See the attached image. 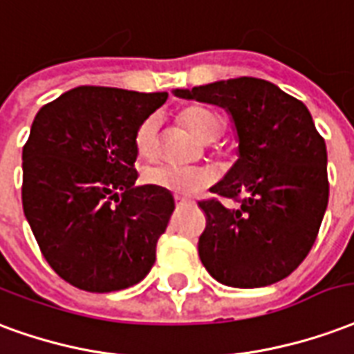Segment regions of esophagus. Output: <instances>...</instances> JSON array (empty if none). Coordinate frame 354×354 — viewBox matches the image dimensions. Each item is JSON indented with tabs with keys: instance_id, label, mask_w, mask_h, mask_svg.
Segmentation results:
<instances>
[{
	"instance_id": "34e87169",
	"label": "esophagus",
	"mask_w": 354,
	"mask_h": 354,
	"mask_svg": "<svg viewBox=\"0 0 354 354\" xmlns=\"http://www.w3.org/2000/svg\"><path fill=\"white\" fill-rule=\"evenodd\" d=\"M175 203H177V207H187V205H194V202H190V200H185V198H175Z\"/></svg>"
}]
</instances>
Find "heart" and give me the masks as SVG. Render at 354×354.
<instances>
[{
    "label": "heart",
    "mask_w": 354,
    "mask_h": 354,
    "mask_svg": "<svg viewBox=\"0 0 354 354\" xmlns=\"http://www.w3.org/2000/svg\"><path fill=\"white\" fill-rule=\"evenodd\" d=\"M183 122L194 131L198 138L209 143L221 138L224 131V120L218 113L202 105H190L180 113ZM136 149L139 156L154 158L158 152V117L151 115L138 126L136 131ZM145 183L167 190L175 196H194L207 188L215 175L207 167H183V166H162L147 167L143 174Z\"/></svg>",
    "instance_id": "heart-1"
}]
</instances>
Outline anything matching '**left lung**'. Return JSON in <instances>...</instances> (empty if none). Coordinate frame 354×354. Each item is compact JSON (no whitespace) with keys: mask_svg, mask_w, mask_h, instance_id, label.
<instances>
[{"mask_svg":"<svg viewBox=\"0 0 354 354\" xmlns=\"http://www.w3.org/2000/svg\"><path fill=\"white\" fill-rule=\"evenodd\" d=\"M228 111L239 160L200 202L205 230L198 252L218 283L237 288L285 279L311 251L328 205L326 145L308 107L273 82L237 77L175 90Z\"/></svg>","mask_w":354,"mask_h":354,"instance_id":"obj_1","label":"left lung"}]
</instances>
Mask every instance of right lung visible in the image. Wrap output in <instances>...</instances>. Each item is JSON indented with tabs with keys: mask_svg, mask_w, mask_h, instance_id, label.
<instances>
[{
	"mask_svg": "<svg viewBox=\"0 0 354 354\" xmlns=\"http://www.w3.org/2000/svg\"><path fill=\"white\" fill-rule=\"evenodd\" d=\"M166 92L77 86L35 115L22 205L43 257L69 285L115 292L145 279L174 196L136 187V131Z\"/></svg>",
	"mask_w": 354,
	"mask_h": 354,
	"instance_id": "1",
	"label": "right lung"
}]
</instances>
